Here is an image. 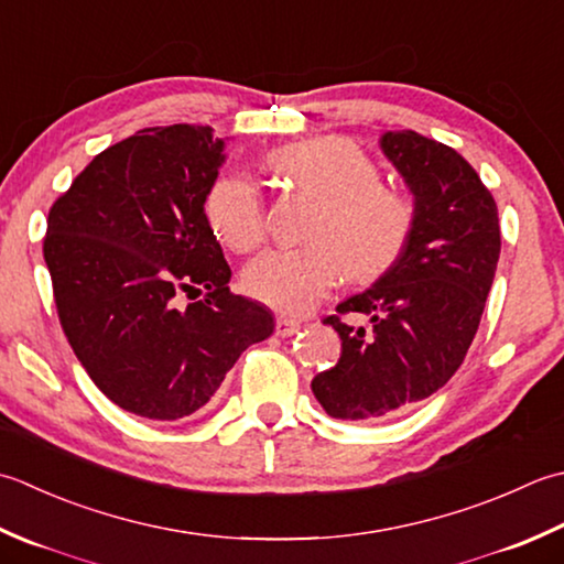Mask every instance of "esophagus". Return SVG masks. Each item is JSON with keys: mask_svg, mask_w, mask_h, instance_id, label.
<instances>
[{"mask_svg": "<svg viewBox=\"0 0 564 564\" xmlns=\"http://www.w3.org/2000/svg\"><path fill=\"white\" fill-rule=\"evenodd\" d=\"M297 329H301V323H297V319L285 317V315L275 317V335L279 337H291L297 333Z\"/></svg>", "mask_w": 564, "mask_h": 564, "instance_id": "34e87169", "label": "esophagus"}]
</instances>
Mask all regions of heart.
<instances>
[{
	"label": "heart",
	"mask_w": 564,
	"mask_h": 564,
	"mask_svg": "<svg viewBox=\"0 0 564 564\" xmlns=\"http://www.w3.org/2000/svg\"><path fill=\"white\" fill-rule=\"evenodd\" d=\"M273 173L319 200L307 231L313 245L279 249L251 261L245 289L273 311H313L347 271L349 281L371 283L401 261L415 229V203L381 183V171L347 139H313L271 153ZM215 237L237 253L261 247L267 205L245 173L217 178L205 197Z\"/></svg>",
	"instance_id": "1"
}]
</instances>
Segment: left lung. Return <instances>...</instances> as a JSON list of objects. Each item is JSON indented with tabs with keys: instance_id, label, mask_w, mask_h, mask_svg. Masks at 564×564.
<instances>
[{
	"instance_id": "1",
	"label": "left lung",
	"mask_w": 564,
	"mask_h": 564,
	"mask_svg": "<svg viewBox=\"0 0 564 564\" xmlns=\"http://www.w3.org/2000/svg\"><path fill=\"white\" fill-rule=\"evenodd\" d=\"M381 149L411 187L415 229L389 273L323 319L341 355L311 386L341 421L389 417L443 389L477 335L501 253L494 195L455 149L411 129L386 131Z\"/></svg>"
}]
</instances>
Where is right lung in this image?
<instances>
[{
	"label": "right lung",
	"instance_id": "add662e5",
	"mask_svg": "<svg viewBox=\"0 0 564 564\" xmlns=\"http://www.w3.org/2000/svg\"><path fill=\"white\" fill-rule=\"evenodd\" d=\"M223 151L209 127L141 129L97 153L48 213L63 333L97 389L149 421L195 413L273 333L271 311L229 291L205 217Z\"/></svg>",
	"mask_w": 564,
	"mask_h": 564
}]
</instances>
